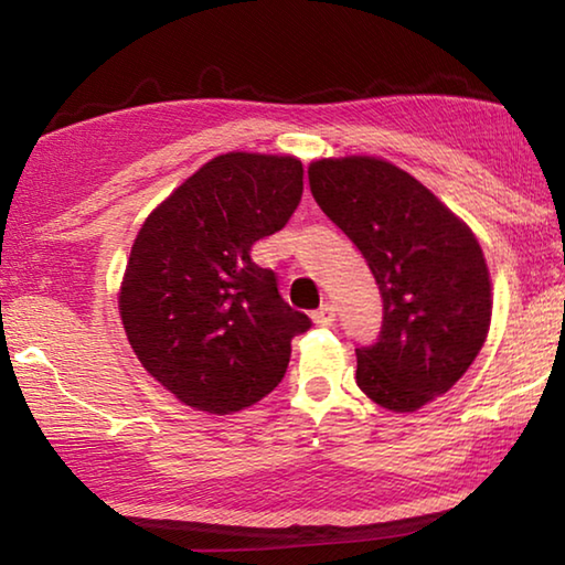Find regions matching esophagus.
Segmentation results:
<instances>
[{"mask_svg":"<svg viewBox=\"0 0 565 565\" xmlns=\"http://www.w3.org/2000/svg\"><path fill=\"white\" fill-rule=\"evenodd\" d=\"M311 319L317 327H331V323L337 321V309H333V303H323L311 313Z\"/></svg>","mask_w":565,"mask_h":565,"instance_id":"34e87169","label":"esophagus"}]
</instances>
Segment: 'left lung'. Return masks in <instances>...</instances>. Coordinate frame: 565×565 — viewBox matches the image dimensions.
I'll return each instance as SVG.
<instances>
[{"label":"left lung","mask_w":565,"mask_h":565,"mask_svg":"<svg viewBox=\"0 0 565 565\" xmlns=\"http://www.w3.org/2000/svg\"><path fill=\"white\" fill-rule=\"evenodd\" d=\"M309 184L384 299L379 339L356 349V384L379 406L411 414L446 394L483 347L491 281L481 246L420 181L384 159L313 161Z\"/></svg>","instance_id":"obj_1"}]
</instances>
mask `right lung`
<instances>
[{"label":"right lung","mask_w":565,"mask_h":565,"mask_svg":"<svg viewBox=\"0 0 565 565\" xmlns=\"http://www.w3.org/2000/svg\"><path fill=\"white\" fill-rule=\"evenodd\" d=\"M303 194L294 157L232 151L149 214L119 309L141 366L181 404L234 414L281 384L291 339L311 329L252 246L286 226Z\"/></svg>","instance_id":"1"}]
</instances>
